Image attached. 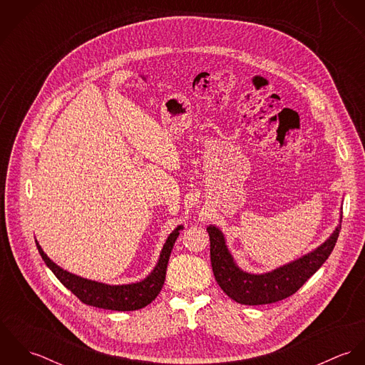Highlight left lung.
I'll return each instance as SVG.
<instances>
[{
  "mask_svg": "<svg viewBox=\"0 0 365 365\" xmlns=\"http://www.w3.org/2000/svg\"><path fill=\"white\" fill-rule=\"evenodd\" d=\"M340 229L341 217L331 236L316 250L274 271L250 274L236 265L226 247L223 233L215 226H208L215 279L229 298L242 305H265L282 301L294 295L327 260L336 246Z\"/></svg>",
  "mask_w": 365,
  "mask_h": 365,
  "instance_id": "8db88e82",
  "label": "left lung"
}]
</instances>
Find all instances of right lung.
Listing matches in <instances>:
<instances>
[{
  "label": "right lung",
  "mask_w": 365,
  "mask_h": 365,
  "mask_svg": "<svg viewBox=\"0 0 365 365\" xmlns=\"http://www.w3.org/2000/svg\"><path fill=\"white\" fill-rule=\"evenodd\" d=\"M181 229L182 226H178L167 237L155 269L143 281L136 284H128V285H106L103 282H97V281H91V279H86L78 275H74L60 268L57 264H54L45 255V252L42 250L38 242H36V246L42 259L52 269L57 279L67 289H70L83 304L91 305L96 308L109 309V311L128 312V311H138L148 307L161 291L165 279V269H167L168 259Z\"/></svg>",
  "instance_id": "1"
}]
</instances>
